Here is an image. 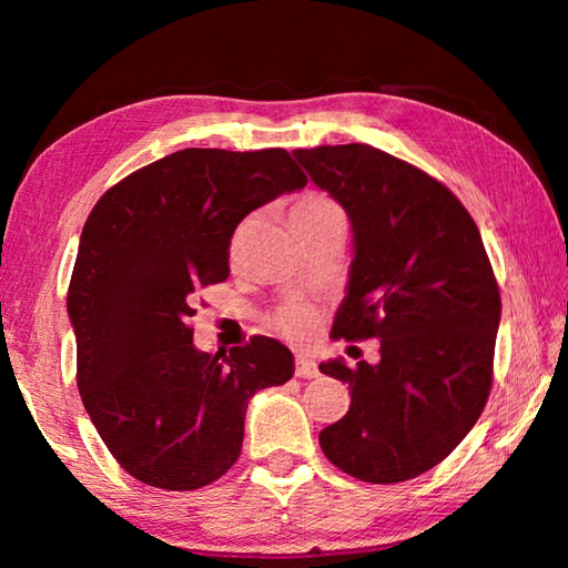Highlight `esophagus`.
<instances>
[{
	"mask_svg": "<svg viewBox=\"0 0 568 568\" xmlns=\"http://www.w3.org/2000/svg\"><path fill=\"white\" fill-rule=\"evenodd\" d=\"M295 376L297 378H315V376H318V365H315L313 358H307V355H297V358H295Z\"/></svg>",
	"mask_w": 568,
	"mask_h": 568,
	"instance_id": "esophagus-1",
	"label": "esophagus"
}]
</instances>
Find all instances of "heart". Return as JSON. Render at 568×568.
Instances as JSON below:
<instances>
[{"mask_svg":"<svg viewBox=\"0 0 568 568\" xmlns=\"http://www.w3.org/2000/svg\"><path fill=\"white\" fill-rule=\"evenodd\" d=\"M333 215H343V210L338 207L335 200H331L328 195H323V192H307V195H303L293 205L291 223L295 227V225L315 223V220L333 217ZM240 243H243V227H240L235 237H233V253H237ZM273 323L281 333L291 335V338H301V335H305L307 331L313 328L315 313H313V307L305 305V303H287L273 315Z\"/></svg>","mask_w":568,"mask_h":568,"instance_id":"heart-1","label":"heart"}]
</instances>
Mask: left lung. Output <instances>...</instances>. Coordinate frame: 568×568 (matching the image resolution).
Segmentation results:
<instances>
[{"label": "left lung", "mask_w": 568, "mask_h": 568, "mask_svg": "<svg viewBox=\"0 0 568 568\" xmlns=\"http://www.w3.org/2000/svg\"><path fill=\"white\" fill-rule=\"evenodd\" d=\"M293 155L353 227L331 335L381 341L376 365L321 363L351 388L321 448L368 484L416 478L466 438L491 393L501 293L484 240L444 182L388 152L351 142Z\"/></svg>", "instance_id": "8db88e82"}]
</instances>
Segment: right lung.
Segmentation results:
<instances>
[{
    "mask_svg": "<svg viewBox=\"0 0 568 568\" xmlns=\"http://www.w3.org/2000/svg\"><path fill=\"white\" fill-rule=\"evenodd\" d=\"M307 178L281 148H187L110 187L82 227L67 293L77 388L104 446L142 484L195 491L235 464L247 400L293 378V353L253 335L192 345L200 287L230 273L247 213Z\"/></svg>",
    "mask_w": 568,
    "mask_h": 568,
    "instance_id": "1",
    "label": "right lung"
}]
</instances>
